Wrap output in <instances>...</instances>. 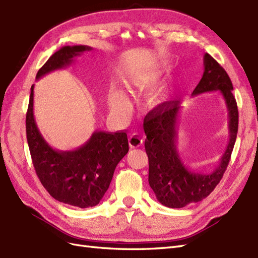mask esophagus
<instances>
[{
    "label": "esophagus",
    "instance_id": "esophagus-1",
    "mask_svg": "<svg viewBox=\"0 0 258 258\" xmlns=\"http://www.w3.org/2000/svg\"><path fill=\"white\" fill-rule=\"evenodd\" d=\"M128 144H130V146L132 148L140 147L141 145H143V139L139 134H133V135L130 136Z\"/></svg>",
    "mask_w": 258,
    "mask_h": 258
}]
</instances>
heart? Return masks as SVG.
Instances as JSON below:
<instances>
[{"label":"heart","instance_id":"b5f03b06","mask_svg":"<svg viewBox=\"0 0 258 258\" xmlns=\"http://www.w3.org/2000/svg\"><path fill=\"white\" fill-rule=\"evenodd\" d=\"M109 103L112 110L125 112L130 109V102L121 90H113L109 95Z\"/></svg>","mask_w":258,"mask_h":258}]
</instances>
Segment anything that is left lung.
<instances>
[{
    "label": "left lung",
    "instance_id": "8db88e82",
    "mask_svg": "<svg viewBox=\"0 0 258 258\" xmlns=\"http://www.w3.org/2000/svg\"><path fill=\"white\" fill-rule=\"evenodd\" d=\"M229 75L209 53L205 55V73L192 95L221 91L229 111L230 141L219 166L210 173H197L185 168L176 148L180 102L166 101L144 118L148 156V182L157 200L168 208H183L210 195L223 177L230 163L238 128V110Z\"/></svg>",
    "mask_w": 258,
    "mask_h": 258
}]
</instances>
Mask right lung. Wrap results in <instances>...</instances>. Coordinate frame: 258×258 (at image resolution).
<instances>
[{"mask_svg": "<svg viewBox=\"0 0 258 258\" xmlns=\"http://www.w3.org/2000/svg\"><path fill=\"white\" fill-rule=\"evenodd\" d=\"M88 46H64L41 67L36 79L66 67L76 56L90 50ZM34 86L26 113V136L33 165L44 188L53 199L78 208L94 207L109 189L115 167L128 152L124 131L94 132L90 140L76 151L52 149L41 136L33 113Z\"/></svg>", "mask_w": 258, "mask_h": 258, "instance_id": "right-lung-1", "label": "right lung"}]
</instances>
